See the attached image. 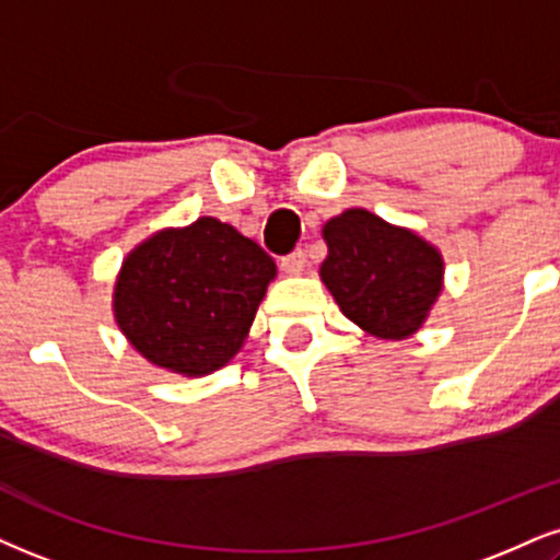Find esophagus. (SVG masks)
<instances>
[{
  "mask_svg": "<svg viewBox=\"0 0 560 560\" xmlns=\"http://www.w3.org/2000/svg\"><path fill=\"white\" fill-rule=\"evenodd\" d=\"M302 268H305V250H292L281 258V271L284 273H302Z\"/></svg>",
  "mask_w": 560,
  "mask_h": 560,
  "instance_id": "esophagus-1",
  "label": "esophagus"
}]
</instances>
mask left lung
I'll return each mask as SVG.
<instances>
[{"instance_id":"left-lung-1","label":"left lung","mask_w":560,"mask_h":560,"mask_svg":"<svg viewBox=\"0 0 560 560\" xmlns=\"http://www.w3.org/2000/svg\"><path fill=\"white\" fill-rule=\"evenodd\" d=\"M323 240L320 279L349 320L378 339H407L422 326L443 284L433 245L365 208L328 221Z\"/></svg>"}]
</instances>
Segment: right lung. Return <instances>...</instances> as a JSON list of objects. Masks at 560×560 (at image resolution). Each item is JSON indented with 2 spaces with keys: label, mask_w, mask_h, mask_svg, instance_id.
<instances>
[{
  "label": "right lung",
  "mask_w": 560,
  "mask_h": 560,
  "mask_svg": "<svg viewBox=\"0 0 560 560\" xmlns=\"http://www.w3.org/2000/svg\"><path fill=\"white\" fill-rule=\"evenodd\" d=\"M273 276L276 262L260 245L203 215L153 234L127 255L114 315L153 365L206 375L240 352Z\"/></svg>",
  "instance_id": "right-lung-1"
}]
</instances>
